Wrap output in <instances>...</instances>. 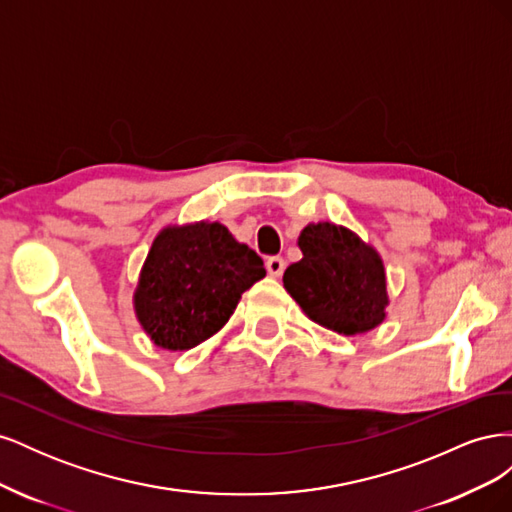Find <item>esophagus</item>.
<instances>
[{"label":"esophagus","mask_w":512,"mask_h":512,"mask_svg":"<svg viewBox=\"0 0 512 512\" xmlns=\"http://www.w3.org/2000/svg\"><path fill=\"white\" fill-rule=\"evenodd\" d=\"M284 269H286V262H284L282 256H269L267 258V271H269V275L280 277L284 273Z\"/></svg>","instance_id":"1"}]
</instances>
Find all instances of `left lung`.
<instances>
[{"instance_id":"left-lung-1","label":"left lung","mask_w":512,"mask_h":512,"mask_svg":"<svg viewBox=\"0 0 512 512\" xmlns=\"http://www.w3.org/2000/svg\"><path fill=\"white\" fill-rule=\"evenodd\" d=\"M303 258L284 273V286L314 322L356 335L384 320L386 277L380 256L348 228L309 224L299 235Z\"/></svg>"}]
</instances>
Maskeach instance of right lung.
Returning a JSON list of instances; mask_svg holds the SVG:
<instances>
[{
  "label": "right lung",
  "mask_w": 512,
  "mask_h": 512,
  "mask_svg": "<svg viewBox=\"0 0 512 512\" xmlns=\"http://www.w3.org/2000/svg\"><path fill=\"white\" fill-rule=\"evenodd\" d=\"M265 273L262 258L218 222L166 228L143 267L136 316L153 344L188 350L220 331Z\"/></svg>",
  "instance_id": "add662e5"
}]
</instances>
